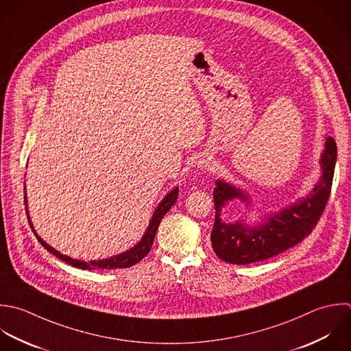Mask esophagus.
<instances>
[{"instance_id":"obj_1","label":"esophagus","mask_w":351,"mask_h":351,"mask_svg":"<svg viewBox=\"0 0 351 351\" xmlns=\"http://www.w3.org/2000/svg\"><path fill=\"white\" fill-rule=\"evenodd\" d=\"M213 167H215V161L210 156H204L198 161V168H201V169H212Z\"/></svg>"}]
</instances>
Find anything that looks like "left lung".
<instances>
[{"label":"left lung","mask_w":351,"mask_h":351,"mask_svg":"<svg viewBox=\"0 0 351 351\" xmlns=\"http://www.w3.org/2000/svg\"><path fill=\"white\" fill-rule=\"evenodd\" d=\"M337 154V142L328 136L319 161L322 175L313 189L278 210L265 212L256 208L258 217L249 222V212H254L256 206L253 195L241 186L217 179L213 190L216 217L210 235L216 256L230 264L246 265L278 256L306 238L330 198ZM235 199L244 204L245 212L238 221L226 222L221 217L222 209Z\"/></svg>","instance_id":"1"}]
</instances>
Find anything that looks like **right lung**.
Here are the masks:
<instances>
[{
    "label": "right lung",
    "mask_w": 351,
    "mask_h": 351,
    "mask_svg": "<svg viewBox=\"0 0 351 351\" xmlns=\"http://www.w3.org/2000/svg\"><path fill=\"white\" fill-rule=\"evenodd\" d=\"M178 195H179V186L173 187L161 201L160 204L157 205V208L154 209L152 217H150V221H149V226L145 230L142 238L139 239V242L136 245H134L132 247H130L128 250L123 252V253H119L116 256H110L108 258H102V260H91V261H84V260H77V258H72V257H68L62 253H60L58 250H56L54 247H51L49 243H46L38 234L36 231L34 230V226H32V221H31V217H29V212H28V201H27V193H25V183H24V204H25V212H27V219H28V223H29V227L32 228V232L34 235L36 237L38 242L49 252L51 253L53 256L58 257L60 260H62L64 263L75 267V268H79V269H121V268H130L132 265H135L136 263H139L143 257L147 256V253L150 252L152 249V245H153V241H154V237H156V232L158 230V226L162 220V217L165 216V213L172 208V205L176 202L178 199Z\"/></svg>",
    "instance_id": "1"
}]
</instances>
